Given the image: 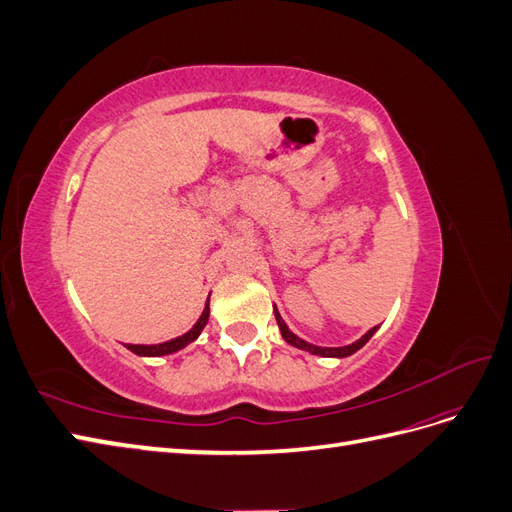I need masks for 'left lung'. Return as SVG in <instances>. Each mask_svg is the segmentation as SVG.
Returning a JSON list of instances; mask_svg holds the SVG:
<instances>
[{
  "label": "left lung",
  "mask_w": 512,
  "mask_h": 512,
  "mask_svg": "<svg viewBox=\"0 0 512 512\" xmlns=\"http://www.w3.org/2000/svg\"><path fill=\"white\" fill-rule=\"evenodd\" d=\"M275 320H277V327H280V331H282V337L286 339V342L290 344V346H294V348H301V350H307V352H312V354H318V356H337V359H344V356H350V354H354L356 350L359 348H363L367 342H369V337L376 333V329L378 327H374V329H369L359 342H354V344H350V346H342V348H320V346H314V344H307V342H303L301 337H297L294 335L292 331H288V327H286V322L282 320V316L277 314V309H275Z\"/></svg>",
  "instance_id": "obj_1"
}]
</instances>
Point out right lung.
<instances>
[{
	"label": "right lung",
	"instance_id": "right-lung-1",
	"mask_svg": "<svg viewBox=\"0 0 512 512\" xmlns=\"http://www.w3.org/2000/svg\"><path fill=\"white\" fill-rule=\"evenodd\" d=\"M207 320H209V301H207V305H205V309H203V314H200V318L196 320L194 327H192L188 333H185V335L175 337V339H170V342H164V344H156V346H138V344H128L126 348H128V350H132V352H134V354H138V356H162V354L177 352V350H181V348H185V346L194 342V339L200 335V331L205 329Z\"/></svg>",
	"mask_w": 512,
	"mask_h": 512
}]
</instances>
